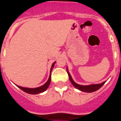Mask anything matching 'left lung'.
<instances>
[{
  "label": "left lung",
  "mask_w": 121,
  "mask_h": 121,
  "mask_svg": "<svg viewBox=\"0 0 121 121\" xmlns=\"http://www.w3.org/2000/svg\"><path fill=\"white\" fill-rule=\"evenodd\" d=\"M67 73H68V76H69V79L71 81V84H73L74 87L77 89L79 90L82 91H84V92H87V93H91L94 92L95 91H97L98 90H99V88L104 85V84L105 83V82H104L101 84H93V85H79V84H77L76 83L74 82L73 80L71 78V75L68 72V70H67Z\"/></svg>",
  "instance_id": "left-lung-1"
}]
</instances>
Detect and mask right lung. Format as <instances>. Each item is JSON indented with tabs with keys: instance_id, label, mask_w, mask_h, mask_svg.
Masks as SVG:
<instances>
[{
	"instance_id": "add662e5",
	"label": "right lung",
	"mask_w": 121,
	"mask_h": 121,
	"mask_svg": "<svg viewBox=\"0 0 121 121\" xmlns=\"http://www.w3.org/2000/svg\"><path fill=\"white\" fill-rule=\"evenodd\" d=\"M54 64H55V62L53 63L52 66H51V71L52 70L53 67H54ZM51 74L50 73L48 80L47 82H46L44 85H42V86H39V87H37V88H24V87H22V86H17L20 88V89L23 90V91H25V92L26 93L31 94V95H36V94L40 93H42L43 92V91H45L47 89L49 85L50 84V82H51Z\"/></svg>"
}]
</instances>
